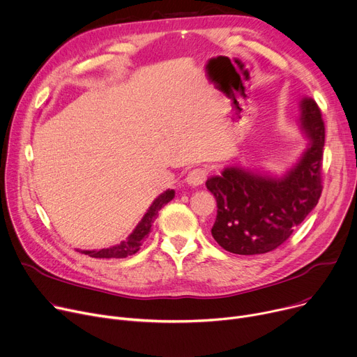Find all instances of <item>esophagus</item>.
<instances>
[{
    "label": "esophagus",
    "mask_w": 357,
    "mask_h": 357,
    "mask_svg": "<svg viewBox=\"0 0 357 357\" xmlns=\"http://www.w3.org/2000/svg\"><path fill=\"white\" fill-rule=\"evenodd\" d=\"M208 172L206 169H193L191 172H188L187 177H185V183L190 185H202L206 178H207Z\"/></svg>",
    "instance_id": "1"
}]
</instances>
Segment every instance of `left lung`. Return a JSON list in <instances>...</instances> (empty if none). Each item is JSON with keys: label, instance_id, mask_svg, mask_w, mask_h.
Instances as JSON below:
<instances>
[{"label": "left lung", "instance_id": "1", "mask_svg": "<svg viewBox=\"0 0 357 357\" xmlns=\"http://www.w3.org/2000/svg\"><path fill=\"white\" fill-rule=\"evenodd\" d=\"M296 126L307 143L282 173L227 166L206 187L217 202L214 240L234 255L271 252L284 243L316 207L321 195L324 146L321 113L312 97L298 101Z\"/></svg>", "mask_w": 357, "mask_h": 357}]
</instances>
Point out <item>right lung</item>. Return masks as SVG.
<instances>
[{
  "label": "right lung",
  "instance_id": "1",
  "mask_svg": "<svg viewBox=\"0 0 357 357\" xmlns=\"http://www.w3.org/2000/svg\"><path fill=\"white\" fill-rule=\"evenodd\" d=\"M174 196H176V191L173 188L162 191L160 196H157L154 199V202L151 203V206L147 208L146 214L143 215L139 225L135 226V229L131 231V234L124 241H121L116 245H112V248H107V249H100V250H79V249H77V252L83 253V255H89L90 257H96V259H124L127 256L137 253L140 250V245L143 244V241L149 237V234L151 231V226L158 215V211L161 210L162 206H166L169 202H172L174 199Z\"/></svg>",
  "mask_w": 357,
  "mask_h": 357
}]
</instances>
